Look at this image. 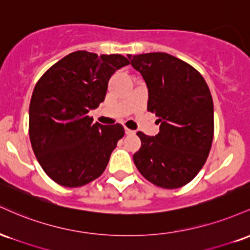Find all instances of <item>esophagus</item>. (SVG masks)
<instances>
[{
	"instance_id": "esophagus-1",
	"label": "esophagus",
	"mask_w": 250,
	"mask_h": 250,
	"mask_svg": "<svg viewBox=\"0 0 250 250\" xmlns=\"http://www.w3.org/2000/svg\"><path fill=\"white\" fill-rule=\"evenodd\" d=\"M125 135H134L135 134L134 130H130V129H128V128H125Z\"/></svg>"
}]
</instances>
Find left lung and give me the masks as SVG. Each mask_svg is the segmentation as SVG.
Masks as SVG:
<instances>
[{"label":"left lung","instance_id":"obj_1","mask_svg":"<svg viewBox=\"0 0 250 250\" xmlns=\"http://www.w3.org/2000/svg\"><path fill=\"white\" fill-rule=\"evenodd\" d=\"M148 87V111L159 116L160 131H137L141 148L134 154L145 179L166 189L180 188L203 167L214 136V104L202 75L166 53L128 55Z\"/></svg>","mask_w":250,"mask_h":250}]
</instances>
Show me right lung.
Returning <instances> with one entry per match:
<instances>
[{
	"instance_id": "add662e5",
	"label": "right lung",
	"mask_w": 250,
	"mask_h": 250,
	"mask_svg": "<svg viewBox=\"0 0 250 250\" xmlns=\"http://www.w3.org/2000/svg\"><path fill=\"white\" fill-rule=\"evenodd\" d=\"M129 63L120 54L79 50L37 81L29 105L31 147L44 173L63 187H82L101 176L125 135L121 125L93 123L88 113L104 101L111 75Z\"/></svg>"
}]
</instances>
